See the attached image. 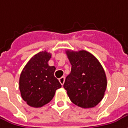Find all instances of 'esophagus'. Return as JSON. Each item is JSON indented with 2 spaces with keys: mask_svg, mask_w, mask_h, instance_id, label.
I'll use <instances>...</instances> for the list:
<instances>
[{
  "mask_svg": "<svg viewBox=\"0 0 128 128\" xmlns=\"http://www.w3.org/2000/svg\"><path fill=\"white\" fill-rule=\"evenodd\" d=\"M59 81H60V82L61 83V85L63 86L64 83V81H65V78H64V77H61L59 79Z\"/></svg>",
  "mask_w": 128,
  "mask_h": 128,
  "instance_id": "esophagus-1",
  "label": "esophagus"
}]
</instances>
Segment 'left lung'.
Masks as SVG:
<instances>
[{
    "label": "left lung",
    "mask_w": 128,
    "mask_h": 128,
    "mask_svg": "<svg viewBox=\"0 0 128 128\" xmlns=\"http://www.w3.org/2000/svg\"><path fill=\"white\" fill-rule=\"evenodd\" d=\"M66 53L71 64V73L64 84L68 96L80 107H94L103 99L107 86L102 64L86 50H66Z\"/></svg>",
    "instance_id": "1"
}]
</instances>
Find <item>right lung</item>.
Wrapping results in <instances>:
<instances>
[{"mask_svg": "<svg viewBox=\"0 0 128 128\" xmlns=\"http://www.w3.org/2000/svg\"><path fill=\"white\" fill-rule=\"evenodd\" d=\"M50 58V53L40 52L28 62L21 73V96L30 106L41 107L49 103L62 87L54 76L56 68L48 65Z\"/></svg>", "mask_w": 128, "mask_h": 128, "instance_id": "add662e5", "label": "right lung"}]
</instances>
